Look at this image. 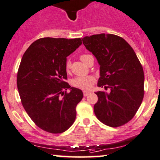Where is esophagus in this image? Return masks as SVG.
<instances>
[{
	"label": "esophagus",
	"mask_w": 160,
	"mask_h": 160,
	"mask_svg": "<svg viewBox=\"0 0 160 160\" xmlns=\"http://www.w3.org/2000/svg\"><path fill=\"white\" fill-rule=\"evenodd\" d=\"M90 93H91V91H83V95H84V97H87V96L90 94Z\"/></svg>",
	"instance_id": "obj_1"
}]
</instances>
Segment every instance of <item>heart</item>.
<instances>
[{"instance_id": "obj_1", "label": "heart", "mask_w": 160, "mask_h": 160, "mask_svg": "<svg viewBox=\"0 0 160 160\" xmlns=\"http://www.w3.org/2000/svg\"><path fill=\"white\" fill-rule=\"evenodd\" d=\"M89 55H81L80 56V60L83 63H85L86 58H88ZM70 67H71V62H70V61H67V63H66V70L68 72L69 70ZM93 83H94V78L92 76L78 77V78H74L72 82V86L74 87L80 89H82V90H89L92 87Z\"/></svg>"}]
</instances>
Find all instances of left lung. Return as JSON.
Listing matches in <instances>:
<instances>
[{
  "label": "left lung",
  "instance_id": "left-lung-1",
  "mask_svg": "<svg viewBox=\"0 0 160 160\" xmlns=\"http://www.w3.org/2000/svg\"><path fill=\"white\" fill-rule=\"evenodd\" d=\"M100 65L97 86L110 93L97 91L93 110L97 118L111 127L129 122L135 116L144 96L142 67L132 47L114 34L100 33L82 39Z\"/></svg>",
  "mask_w": 160,
  "mask_h": 160
}]
</instances>
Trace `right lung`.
<instances>
[{
	"instance_id": "obj_1",
	"label": "right lung",
	"mask_w": 160,
	"mask_h": 160,
	"mask_svg": "<svg viewBox=\"0 0 160 160\" xmlns=\"http://www.w3.org/2000/svg\"><path fill=\"white\" fill-rule=\"evenodd\" d=\"M81 44L80 38H41L21 60L17 78L21 102L36 125L48 132L62 133L75 120L76 106L83 93L65 81L66 63Z\"/></svg>"
}]
</instances>
